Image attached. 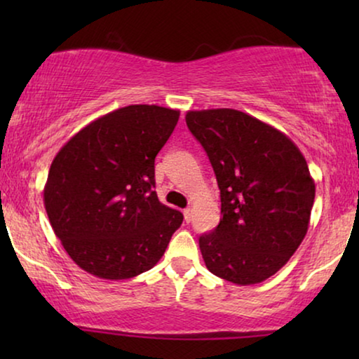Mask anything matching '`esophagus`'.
<instances>
[{"mask_svg": "<svg viewBox=\"0 0 359 359\" xmlns=\"http://www.w3.org/2000/svg\"><path fill=\"white\" fill-rule=\"evenodd\" d=\"M183 214H184V222L189 224L191 222V217H193V209H189V208L184 209Z\"/></svg>", "mask_w": 359, "mask_h": 359, "instance_id": "34e87169", "label": "esophagus"}]
</instances>
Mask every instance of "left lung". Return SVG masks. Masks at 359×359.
<instances>
[{
    "label": "left lung",
    "mask_w": 359,
    "mask_h": 359,
    "mask_svg": "<svg viewBox=\"0 0 359 359\" xmlns=\"http://www.w3.org/2000/svg\"><path fill=\"white\" fill-rule=\"evenodd\" d=\"M186 124L220 189V222L199 237L205 266L240 286L262 283L307 233L316 198L307 161L286 134L247 112L188 111Z\"/></svg>",
    "instance_id": "left-lung-1"
}]
</instances>
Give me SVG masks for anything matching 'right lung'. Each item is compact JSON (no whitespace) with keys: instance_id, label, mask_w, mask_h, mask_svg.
<instances>
[{"instance_id":"add662e5","label":"right lung","mask_w":359,"mask_h":359,"mask_svg":"<svg viewBox=\"0 0 359 359\" xmlns=\"http://www.w3.org/2000/svg\"><path fill=\"white\" fill-rule=\"evenodd\" d=\"M180 111L132 104L97 117L53 158L43 204L53 232L81 269L129 279L163 257L183 214L161 204L155 156Z\"/></svg>"}]
</instances>
